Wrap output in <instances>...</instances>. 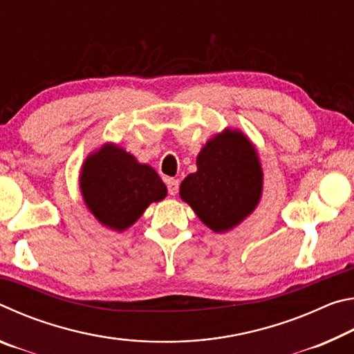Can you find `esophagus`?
Returning <instances> with one entry per match:
<instances>
[{
  "instance_id": "1",
  "label": "esophagus",
  "mask_w": 354,
  "mask_h": 354,
  "mask_svg": "<svg viewBox=\"0 0 354 354\" xmlns=\"http://www.w3.org/2000/svg\"><path fill=\"white\" fill-rule=\"evenodd\" d=\"M167 187H169V194L175 196L179 190V181L175 178H170L169 181H167Z\"/></svg>"
}]
</instances>
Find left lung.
Returning <instances> with one entry per match:
<instances>
[{
    "label": "left lung",
    "mask_w": 354,
    "mask_h": 354,
    "mask_svg": "<svg viewBox=\"0 0 354 354\" xmlns=\"http://www.w3.org/2000/svg\"><path fill=\"white\" fill-rule=\"evenodd\" d=\"M263 171L254 143L241 129L225 128L196 156V171L184 178L179 196L214 232H227L254 212Z\"/></svg>",
    "instance_id": "8db88e82"
}]
</instances>
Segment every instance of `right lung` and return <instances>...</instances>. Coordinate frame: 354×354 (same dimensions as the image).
Returning a JSON list of instances; mask_svg holds the SVG:
<instances>
[{
  "instance_id": "right-lung-1",
  "label": "right lung",
  "mask_w": 354,
  "mask_h": 354,
  "mask_svg": "<svg viewBox=\"0 0 354 354\" xmlns=\"http://www.w3.org/2000/svg\"><path fill=\"white\" fill-rule=\"evenodd\" d=\"M80 189L84 205L101 225L123 232L151 203L162 201L167 187L148 164L113 142H106L81 165Z\"/></svg>"
}]
</instances>
